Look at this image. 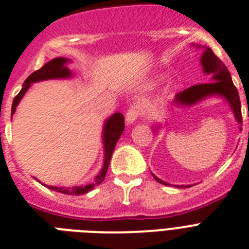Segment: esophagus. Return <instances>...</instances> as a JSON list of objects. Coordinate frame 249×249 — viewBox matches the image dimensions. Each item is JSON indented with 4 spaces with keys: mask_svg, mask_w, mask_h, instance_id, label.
Segmentation results:
<instances>
[{
    "mask_svg": "<svg viewBox=\"0 0 249 249\" xmlns=\"http://www.w3.org/2000/svg\"><path fill=\"white\" fill-rule=\"evenodd\" d=\"M141 113H142V106H141L140 103H135V105H132L126 114L127 124H132V123L135 122V121L140 117Z\"/></svg>",
    "mask_w": 249,
    "mask_h": 249,
    "instance_id": "obj_1",
    "label": "esophagus"
}]
</instances>
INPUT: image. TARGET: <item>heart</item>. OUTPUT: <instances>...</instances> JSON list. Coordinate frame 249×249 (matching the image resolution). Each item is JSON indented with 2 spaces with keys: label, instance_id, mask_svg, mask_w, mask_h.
<instances>
[{
  "label": "heart",
  "instance_id": "b5f03b06",
  "mask_svg": "<svg viewBox=\"0 0 249 249\" xmlns=\"http://www.w3.org/2000/svg\"><path fill=\"white\" fill-rule=\"evenodd\" d=\"M162 81H163V76H157L155 78V81H153V82H155V83H160V82H162Z\"/></svg>",
  "mask_w": 249,
  "mask_h": 249
}]
</instances>
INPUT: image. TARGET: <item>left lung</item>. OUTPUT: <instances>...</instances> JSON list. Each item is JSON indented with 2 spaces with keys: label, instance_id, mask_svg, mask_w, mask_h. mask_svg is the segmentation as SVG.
Here are the masks:
<instances>
[{
  "label": "left lung",
  "instance_id": "1",
  "mask_svg": "<svg viewBox=\"0 0 249 249\" xmlns=\"http://www.w3.org/2000/svg\"><path fill=\"white\" fill-rule=\"evenodd\" d=\"M192 46L197 48H203V53L201 56V65L203 68L204 74L211 76L210 83H201V85H195L190 89H184V91L179 92L176 96L173 105L176 107H190V106L196 105V103L201 102L204 98L212 97V96H219V97L224 98L230 105L231 109H232L234 118L237 120L238 124H242V112H241V101H239V94L237 91L236 86L233 85L232 78H231V73L227 70V67L223 65L221 59L213 53V51L210 47H201L199 45ZM160 129V126L155 127V131ZM239 129L242 127L239 126ZM155 179L162 184H168L164 181L160 179L153 175ZM181 188L190 186H178Z\"/></svg>",
  "mask_w": 249,
  "mask_h": 249
}]
</instances>
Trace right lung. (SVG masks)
I'll use <instances>...</instances> for the list:
<instances>
[{"label": "right lung", "instance_id": "obj_1", "mask_svg": "<svg viewBox=\"0 0 249 249\" xmlns=\"http://www.w3.org/2000/svg\"><path fill=\"white\" fill-rule=\"evenodd\" d=\"M71 62V59L65 58V57H57V58L51 59L50 62L46 63L45 66L35 71L34 73H31L30 76L26 78V81L23 82L22 86V89L19 91V93L17 94L12 103V109H11V114H15L16 112V107L18 106L19 101L22 100V97L25 96V93L27 92V89H30L32 83L41 82V81L46 80H59V78H71L73 77V72L67 67L68 63ZM123 129H124V118H123V114L117 112V113H113L111 117H108L105 121V124H103L102 129V142H103V148H105V160H103V166L101 168L100 173H98L96 177H94V181L89 184H86V186H77V187H56V186H47L45 184L47 188L52 191H56V192L63 193V195H72V196H80L85 195V193L92 191L96 186H98L100 183H102L103 179H105V176L107 173V169L109 166V160H111L112 153H113V149L116 147L117 141L120 140L121 135H122ZM36 179V178H35ZM38 181V179H36ZM43 184V183H42Z\"/></svg>", "mask_w": 249, "mask_h": 249}]
</instances>
